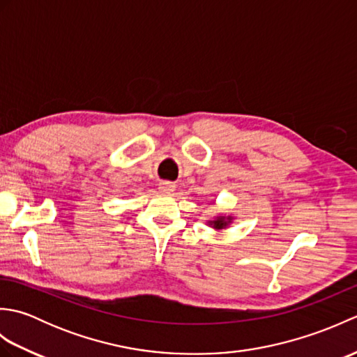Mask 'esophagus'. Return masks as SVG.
<instances>
[{
	"mask_svg": "<svg viewBox=\"0 0 357 357\" xmlns=\"http://www.w3.org/2000/svg\"><path fill=\"white\" fill-rule=\"evenodd\" d=\"M174 188H176V185H174L173 183H169V181H164V183L159 184V190H161L162 193H173Z\"/></svg>",
	"mask_w": 357,
	"mask_h": 357,
	"instance_id": "34e87169",
	"label": "esophagus"
}]
</instances>
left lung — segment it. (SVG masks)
<instances>
[{
  "mask_svg": "<svg viewBox=\"0 0 357 357\" xmlns=\"http://www.w3.org/2000/svg\"><path fill=\"white\" fill-rule=\"evenodd\" d=\"M233 221H234V216H231V215H218L213 219L207 221V225L211 227V229H215L216 231H219V230H225Z\"/></svg>",
  "mask_w": 357,
  "mask_h": 357,
  "instance_id": "left-lung-1",
  "label": "left lung"
}]
</instances>
